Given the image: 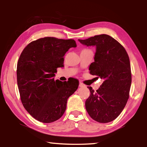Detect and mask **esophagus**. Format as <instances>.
I'll return each instance as SVG.
<instances>
[{
    "instance_id": "1",
    "label": "esophagus",
    "mask_w": 147,
    "mask_h": 147,
    "mask_svg": "<svg viewBox=\"0 0 147 147\" xmlns=\"http://www.w3.org/2000/svg\"><path fill=\"white\" fill-rule=\"evenodd\" d=\"M79 86H80V87H81V88H82V87H85L86 86L84 85V84L83 83L80 82V84H79Z\"/></svg>"
}]
</instances>
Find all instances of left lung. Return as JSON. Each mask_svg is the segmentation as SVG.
I'll list each match as a JSON object with an SVG mask.
<instances>
[{
	"label": "left lung",
	"instance_id": "8db88e82",
	"mask_svg": "<svg viewBox=\"0 0 147 147\" xmlns=\"http://www.w3.org/2000/svg\"><path fill=\"white\" fill-rule=\"evenodd\" d=\"M78 41L87 46H96L94 61L89 70L92 75L104 79L96 91L88 87L91 94L86 101V110L93 120L109 123L120 115L130 96L131 73L128 53L121 43L106 34Z\"/></svg>",
	"mask_w": 147,
	"mask_h": 147
}]
</instances>
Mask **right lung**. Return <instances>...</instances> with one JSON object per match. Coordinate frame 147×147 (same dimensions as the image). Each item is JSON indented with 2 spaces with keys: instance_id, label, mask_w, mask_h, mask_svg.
Wrapping results in <instances>:
<instances>
[{
  "instance_id": "right-lung-1",
  "label": "right lung",
  "mask_w": 147,
  "mask_h": 147,
  "mask_svg": "<svg viewBox=\"0 0 147 147\" xmlns=\"http://www.w3.org/2000/svg\"><path fill=\"white\" fill-rule=\"evenodd\" d=\"M71 47H76L74 39L45 37L30 43L20 55L17 67L20 98L26 110L41 123L61 117L68 98L78 89L75 78L67 82L54 78Z\"/></svg>"
}]
</instances>
